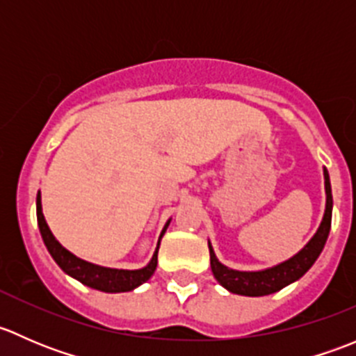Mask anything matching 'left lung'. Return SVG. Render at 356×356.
Listing matches in <instances>:
<instances>
[{
	"label": "left lung",
	"mask_w": 356,
	"mask_h": 356,
	"mask_svg": "<svg viewBox=\"0 0 356 356\" xmlns=\"http://www.w3.org/2000/svg\"><path fill=\"white\" fill-rule=\"evenodd\" d=\"M324 184H325V211L322 217L321 225L314 238L303 246V250L298 251L294 257L282 264L274 265V267L264 268V270H234V268L225 267L215 257V251L211 243L208 241V250H210V265L213 277L217 279L218 284L224 286L225 289L241 296H267V294L277 293L291 282L298 281L308 272V268L315 264L318 254L324 250L325 241H327L329 231H331V218H332V191L331 181H329V172L324 168Z\"/></svg>",
	"instance_id": "8db88e82"
}]
</instances>
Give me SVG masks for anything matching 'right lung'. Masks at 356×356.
<instances>
[{"label": "right lung", "instance_id": "right-lung-1", "mask_svg": "<svg viewBox=\"0 0 356 356\" xmlns=\"http://www.w3.org/2000/svg\"><path fill=\"white\" fill-rule=\"evenodd\" d=\"M35 211H38V225L39 231H41L42 241H44L49 254L53 257V260L58 264V267L62 268L65 274L70 275V277L82 282L84 286L103 291V293H125V291H132L138 288V286H141L143 282L148 281V279L155 274L158 264V248H160L161 236L165 234L168 224H170V218H168L163 231H161L160 238H158L156 250L155 253H153L149 264L146 265V267L138 268V270H124V268L102 267V265L82 260V258L75 257L74 253H70V251L60 245V243L56 241L55 236H53V232L49 231L48 224H46L44 220V215H42L41 193H38V198H35Z\"/></svg>", "mask_w": 356, "mask_h": 356}]
</instances>
